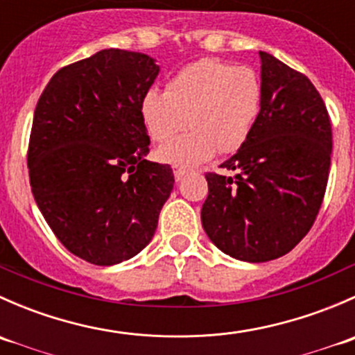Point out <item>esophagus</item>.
Here are the masks:
<instances>
[{
  "label": "esophagus",
  "mask_w": 355,
  "mask_h": 355,
  "mask_svg": "<svg viewBox=\"0 0 355 355\" xmlns=\"http://www.w3.org/2000/svg\"><path fill=\"white\" fill-rule=\"evenodd\" d=\"M187 173H189L187 168L173 166V177H175V180H182V178H184Z\"/></svg>",
  "instance_id": "esophagus-1"
}]
</instances>
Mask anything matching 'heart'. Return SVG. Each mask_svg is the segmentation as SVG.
Returning a JSON list of instances; mask_svg holds the SVG:
<instances>
[{
  "mask_svg": "<svg viewBox=\"0 0 355 355\" xmlns=\"http://www.w3.org/2000/svg\"><path fill=\"white\" fill-rule=\"evenodd\" d=\"M261 99V82L252 68L200 60L173 75L166 92H146L141 116L155 142L173 139L189 120L192 132L161 146L157 159L191 168L209 161L218 151H239L259 118Z\"/></svg>",
  "mask_w": 355,
  "mask_h": 355,
  "instance_id": "b5f03b06",
  "label": "heart"
}]
</instances>
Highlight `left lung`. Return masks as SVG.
Here are the masks:
<instances>
[{
	"instance_id": "1",
	"label": "left lung",
	"mask_w": 355,
	"mask_h": 355,
	"mask_svg": "<svg viewBox=\"0 0 355 355\" xmlns=\"http://www.w3.org/2000/svg\"><path fill=\"white\" fill-rule=\"evenodd\" d=\"M261 111L247 142L207 173L202 228L220 250L247 263L290 252L313 227L328 184L331 123L313 82L259 51Z\"/></svg>"
}]
</instances>
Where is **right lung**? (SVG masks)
<instances>
[{
	"mask_svg": "<svg viewBox=\"0 0 355 355\" xmlns=\"http://www.w3.org/2000/svg\"><path fill=\"white\" fill-rule=\"evenodd\" d=\"M157 73L144 53L103 49L56 71L35 106L32 194L56 239L87 263L141 252L173 191L170 164L146 159L141 103Z\"/></svg>",
	"mask_w": 355,
	"mask_h": 355,
	"instance_id": "add662e5",
	"label": "right lung"
}]
</instances>
